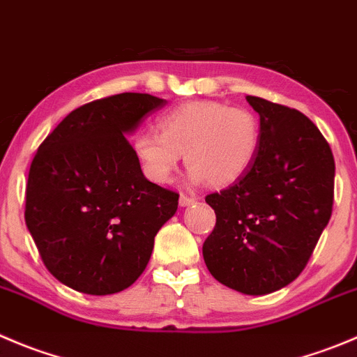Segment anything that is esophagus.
Segmentation results:
<instances>
[{
  "mask_svg": "<svg viewBox=\"0 0 357 357\" xmlns=\"http://www.w3.org/2000/svg\"><path fill=\"white\" fill-rule=\"evenodd\" d=\"M196 199L192 198V196H188V195H181V198H178V203H181V206H189L192 205Z\"/></svg>",
  "mask_w": 357,
  "mask_h": 357,
  "instance_id": "34e87169",
  "label": "esophagus"
}]
</instances>
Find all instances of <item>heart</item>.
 Instances as JSON below:
<instances>
[{"label":"heart","instance_id":"obj_1","mask_svg":"<svg viewBox=\"0 0 357 357\" xmlns=\"http://www.w3.org/2000/svg\"><path fill=\"white\" fill-rule=\"evenodd\" d=\"M158 131L135 137L133 151L149 181L166 184L182 154L192 181L224 188L235 184L256 161L261 145L259 119L247 108L219 101H189L159 117Z\"/></svg>","mask_w":357,"mask_h":357}]
</instances>
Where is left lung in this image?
Here are the masks:
<instances>
[{
    "label": "left lung",
    "mask_w": 357,
    "mask_h": 357,
    "mask_svg": "<svg viewBox=\"0 0 357 357\" xmlns=\"http://www.w3.org/2000/svg\"><path fill=\"white\" fill-rule=\"evenodd\" d=\"M247 101L259 114V151L240 181L205 198L217 220L203 259L220 284L259 296L307 266L333 212L335 159L307 115L263 98Z\"/></svg>",
    "instance_id": "8db88e82"
}]
</instances>
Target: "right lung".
Masks as SVG:
<instances>
[{
    "mask_svg": "<svg viewBox=\"0 0 357 357\" xmlns=\"http://www.w3.org/2000/svg\"><path fill=\"white\" fill-rule=\"evenodd\" d=\"M165 103L140 93L94 100L40 144L24 217L43 264L64 286L103 296L144 273L178 192L145 178L124 133Z\"/></svg>",
    "mask_w": 357,
    "mask_h": 357,
    "instance_id": "right-lung-1",
    "label": "right lung"
}]
</instances>
